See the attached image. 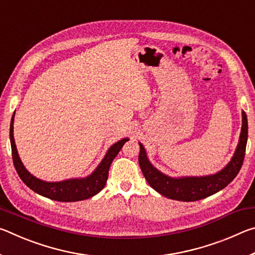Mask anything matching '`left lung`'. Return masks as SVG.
<instances>
[{
	"label": "left lung",
	"instance_id": "8db88e82",
	"mask_svg": "<svg viewBox=\"0 0 255 255\" xmlns=\"http://www.w3.org/2000/svg\"><path fill=\"white\" fill-rule=\"evenodd\" d=\"M242 117H243L242 131L234 156L225 169L214 175L181 179H173L164 175L148 162L144 146L139 144L140 150L138 162L148 184L162 196L179 201H197L204 199L227 187L239 174L245 156V148L248 143V117L244 111L242 112Z\"/></svg>",
	"mask_w": 255,
	"mask_h": 255
}]
</instances>
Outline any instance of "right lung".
<instances>
[{
	"mask_svg": "<svg viewBox=\"0 0 255 255\" xmlns=\"http://www.w3.org/2000/svg\"><path fill=\"white\" fill-rule=\"evenodd\" d=\"M13 122L14 114L12 116L10 125V140L12 148V158H13V164L16 173L19 174L20 179L23 181V183L31 190H33L34 192L38 193V195L44 196L56 201L72 202L85 200L100 192L107 183L108 174H109V167L112 161L117 156L119 150L123 148L124 144L128 140V138H124V139L119 140L118 143L112 145L109 150H108L105 158L102 159L100 165L88 178L66 180L62 181V182H45V181L34 178L32 174H30L25 170L22 162H21L18 155V150H16L14 144Z\"/></svg>",
	"mask_w": 255,
	"mask_h": 255,
	"instance_id": "obj_1",
	"label": "right lung"
}]
</instances>
